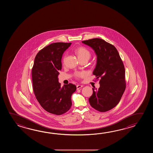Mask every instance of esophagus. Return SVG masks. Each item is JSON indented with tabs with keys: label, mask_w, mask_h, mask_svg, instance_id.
Listing matches in <instances>:
<instances>
[{
	"label": "esophagus",
	"mask_w": 153,
	"mask_h": 153,
	"mask_svg": "<svg viewBox=\"0 0 153 153\" xmlns=\"http://www.w3.org/2000/svg\"><path fill=\"white\" fill-rule=\"evenodd\" d=\"M82 87H83V86L81 85H76V88H77V90L80 89V88H81Z\"/></svg>",
	"instance_id": "esophagus-1"
}]
</instances>
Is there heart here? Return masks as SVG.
I'll return each mask as SVG.
<instances>
[{
	"label": "heart",
	"mask_w": 153,
	"mask_h": 153,
	"mask_svg": "<svg viewBox=\"0 0 153 153\" xmlns=\"http://www.w3.org/2000/svg\"><path fill=\"white\" fill-rule=\"evenodd\" d=\"M75 52L76 55L78 56V58L80 60H82V59H87L88 60L91 57V53L90 51L87 49L85 47H79L75 50ZM67 57V55H65L64 56L62 62L63 63H65V59ZM83 75V73L81 72H77L75 74V76L76 78H79L81 77V76Z\"/></svg>",
	"instance_id": "obj_1"
}]
</instances>
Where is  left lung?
I'll return each instance as SVG.
<instances>
[{
	"label": "left lung",
	"instance_id": "left-lung-1",
	"mask_svg": "<svg viewBox=\"0 0 153 153\" xmlns=\"http://www.w3.org/2000/svg\"><path fill=\"white\" fill-rule=\"evenodd\" d=\"M91 46L97 56L93 74L100 78V87L94 88L88 99L91 107L100 112L115 107L120 101L126 88L125 69L117 49L103 39L94 38L82 41Z\"/></svg>",
	"mask_w": 153,
	"mask_h": 153
}]
</instances>
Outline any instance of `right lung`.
Segmentation results:
<instances>
[{
	"mask_svg": "<svg viewBox=\"0 0 153 153\" xmlns=\"http://www.w3.org/2000/svg\"><path fill=\"white\" fill-rule=\"evenodd\" d=\"M71 44L54 42L40 50L32 69L33 90L37 101L44 110L57 115L70 109L71 96L76 89L71 83L61 88L58 81L62 55Z\"/></svg>",
	"mask_w": 153,
	"mask_h": 153,
	"instance_id": "add662e5",
	"label": "right lung"
}]
</instances>
